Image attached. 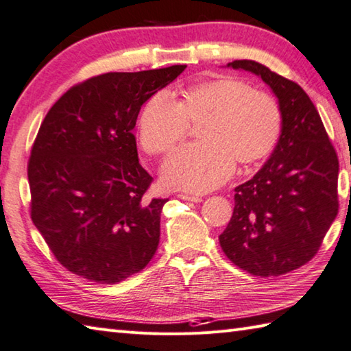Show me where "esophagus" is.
Returning a JSON list of instances; mask_svg holds the SVG:
<instances>
[{
  "instance_id": "obj_1",
  "label": "esophagus",
  "mask_w": 351,
  "mask_h": 351,
  "mask_svg": "<svg viewBox=\"0 0 351 351\" xmlns=\"http://www.w3.org/2000/svg\"><path fill=\"white\" fill-rule=\"evenodd\" d=\"M178 197H180V199H182V200H189V202H202V197H200V196H191V195H182V193H181V195H178Z\"/></svg>"
}]
</instances>
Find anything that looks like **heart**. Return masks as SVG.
<instances>
[{"label":"heart","mask_w":351,"mask_h":351,"mask_svg":"<svg viewBox=\"0 0 351 351\" xmlns=\"http://www.w3.org/2000/svg\"><path fill=\"white\" fill-rule=\"evenodd\" d=\"M189 122H202L200 141L171 155L161 180L169 189L191 193L228 181L237 161L252 166L265 160L282 134V111L270 95L223 77L187 87L180 101L166 90L152 95L138 117L140 145L151 155L169 154L184 140Z\"/></svg>","instance_id":"obj_1"}]
</instances>
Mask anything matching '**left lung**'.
<instances>
[{"instance_id": "1", "label": "left lung", "mask_w": 351, "mask_h": 351, "mask_svg": "<svg viewBox=\"0 0 351 351\" xmlns=\"http://www.w3.org/2000/svg\"><path fill=\"white\" fill-rule=\"evenodd\" d=\"M270 86L282 111V134L270 158L235 189L221 250L253 276H280L314 258L338 214L339 162L318 111L294 81L253 60H235Z\"/></svg>"}]
</instances>
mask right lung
<instances>
[{
    "mask_svg": "<svg viewBox=\"0 0 351 351\" xmlns=\"http://www.w3.org/2000/svg\"><path fill=\"white\" fill-rule=\"evenodd\" d=\"M185 68L102 73L71 87L45 116L28 160L32 220L73 274L111 285L155 255L169 199L145 197L152 176L132 130L141 106Z\"/></svg>",
    "mask_w": 351,
    "mask_h": 351,
    "instance_id": "obj_1",
    "label": "right lung"
}]
</instances>
